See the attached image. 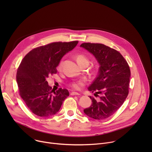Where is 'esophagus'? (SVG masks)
<instances>
[{
    "label": "esophagus",
    "instance_id": "1",
    "mask_svg": "<svg viewBox=\"0 0 152 152\" xmlns=\"http://www.w3.org/2000/svg\"><path fill=\"white\" fill-rule=\"evenodd\" d=\"M72 96H74V95H80L79 93H76V92H72L70 94Z\"/></svg>",
    "mask_w": 152,
    "mask_h": 152
}]
</instances>
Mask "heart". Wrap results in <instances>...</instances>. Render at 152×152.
Listing matches in <instances>:
<instances>
[{"instance_id":"obj_1","label":"heart","mask_w":152,"mask_h":152,"mask_svg":"<svg viewBox=\"0 0 152 152\" xmlns=\"http://www.w3.org/2000/svg\"><path fill=\"white\" fill-rule=\"evenodd\" d=\"M75 58L78 64V65L79 66H82L83 64H89V61L88 59V58H86L84 55L83 54H77L75 56ZM61 65H62V62H61L58 66V68L61 69ZM85 82L83 80H79L77 81L76 82H74L72 83L71 84V86H72V88L75 89V90H79L82 86L84 85Z\"/></svg>"}]
</instances>
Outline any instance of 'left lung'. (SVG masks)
I'll return each instance as SVG.
<instances>
[{
  "label": "left lung",
  "mask_w": 152,
  "mask_h": 152,
  "mask_svg": "<svg viewBox=\"0 0 152 152\" xmlns=\"http://www.w3.org/2000/svg\"><path fill=\"white\" fill-rule=\"evenodd\" d=\"M80 47L91 53L99 65L98 75L88 89L100 96L97 100L90 96L92 104L83 112L94 120L106 119L119 109L128 95L129 65L118 51L104 45L85 42Z\"/></svg>",
  "instance_id": "8db88e82"
}]
</instances>
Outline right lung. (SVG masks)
<instances>
[{
	"label": "right lung",
	"instance_id": "1",
	"mask_svg": "<svg viewBox=\"0 0 152 152\" xmlns=\"http://www.w3.org/2000/svg\"><path fill=\"white\" fill-rule=\"evenodd\" d=\"M77 43V41L52 42L32 49L21 61L16 75L20 95L36 115L48 117L55 115L69 96L66 89L53 91L46 79L56 73L62 58Z\"/></svg>",
	"mask_w": 152,
	"mask_h": 152
}]
</instances>
